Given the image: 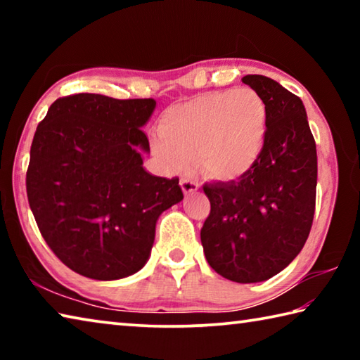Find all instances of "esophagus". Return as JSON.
Listing matches in <instances>:
<instances>
[{"label":"esophagus","instance_id":"34e87169","mask_svg":"<svg viewBox=\"0 0 360 360\" xmlns=\"http://www.w3.org/2000/svg\"><path fill=\"white\" fill-rule=\"evenodd\" d=\"M181 188H182V192L187 195V193L197 192L198 188H200V184H198V182L192 181V179H186L184 178V179H181Z\"/></svg>","mask_w":360,"mask_h":360}]
</instances>
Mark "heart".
Wrapping results in <instances>:
<instances>
[{"label": "heart", "mask_w": 360, "mask_h": 360, "mask_svg": "<svg viewBox=\"0 0 360 360\" xmlns=\"http://www.w3.org/2000/svg\"><path fill=\"white\" fill-rule=\"evenodd\" d=\"M266 135L265 101L255 90L243 87L168 108L150 144L169 172H184L197 162L211 178L236 181L259 163Z\"/></svg>", "instance_id": "1"}]
</instances>
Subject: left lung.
I'll return each instance as SVG.
<instances>
[{"instance_id": "obj_1", "label": "left lung", "mask_w": 360, "mask_h": 360, "mask_svg": "<svg viewBox=\"0 0 360 360\" xmlns=\"http://www.w3.org/2000/svg\"><path fill=\"white\" fill-rule=\"evenodd\" d=\"M243 82L268 109L265 150L238 181L205 184L211 212L202 245L212 270L230 281L262 283L283 271L311 230L318 154L303 101L260 75Z\"/></svg>"}]
</instances>
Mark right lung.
I'll return each instance as SVG.
<instances>
[{"label": "right lung", "mask_w": 360, "mask_h": 360, "mask_svg": "<svg viewBox=\"0 0 360 360\" xmlns=\"http://www.w3.org/2000/svg\"><path fill=\"white\" fill-rule=\"evenodd\" d=\"M157 103L77 94L53 101L36 129L27 195L42 238L79 275L114 281L149 260L155 224L184 195L146 172L141 130Z\"/></svg>", "instance_id": "right-lung-1"}]
</instances>
